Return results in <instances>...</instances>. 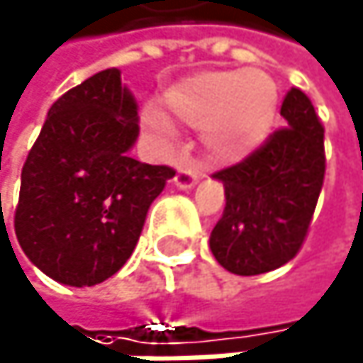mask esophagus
<instances>
[{
  "label": "esophagus",
  "mask_w": 363,
  "mask_h": 363,
  "mask_svg": "<svg viewBox=\"0 0 363 363\" xmlns=\"http://www.w3.org/2000/svg\"><path fill=\"white\" fill-rule=\"evenodd\" d=\"M198 174L194 172V169H189V167H180L178 169V174L174 176V185L180 189V191H189V189H194L196 185H198Z\"/></svg>",
  "instance_id": "34e87169"
}]
</instances>
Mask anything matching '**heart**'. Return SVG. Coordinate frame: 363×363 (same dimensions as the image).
Returning <instances> with one entry per match:
<instances>
[{"label":"heart","mask_w":363,"mask_h":363,"mask_svg":"<svg viewBox=\"0 0 363 363\" xmlns=\"http://www.w3.org/2000/svg\"><path fill=\"white\" fill-rule=\"evenodd\" d=\"M169 113L191 128L204 131L211 155L219 161H239L269 135L277 113V88L260 68L204 72L169 90ZM146 124L157 138H169L165 116L150 109Z\"/></svg>","instance_id":"heart-1"}]
</instances>
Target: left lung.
<instances>
[{
  "label": "left lung",
  "mask_w": 363,
  "mask_h": 363,
  "mask_svg": "<svg viewBox=\"0 0 363 363\" xmlns=\"http://www.w3.org/2000/svg\"><path fill=\"white\" fill-rule=\"evenodd\" d=\"M279 113L286 126L245 161L215 174L225 189V208L208 247L235 275H260L293 260L323 187L325 131L312 101L291 88Z\"/></svg>",
  "instance_id": "left-lung-1"
}]
</instances>
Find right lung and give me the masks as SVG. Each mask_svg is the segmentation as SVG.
<instances>
[{
	"label": "right lung",
	"instance_id": "obj_1",
	"mask_svg": "<svg viewBox=\"0 0 363 363\" xmlns=\"http://www.w3.org/2000/svg\"><path fill=\"white\" fill-rule=\"evenodd\" d=\"M138 101L118 68L62 94L21 172L14 232L45 275L94 286L133 254L152 200L174 176L128 157L140 135Z\"/></svg>",
	"mask_w": 363,
	"mask_h": 363
}]
</instances>
